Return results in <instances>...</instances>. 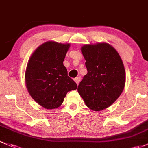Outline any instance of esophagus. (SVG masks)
<instances>
[{
	"mask_svg": "<svg viewBox=\"0 0 148 148\" xmlns=\"http://www.w3.org/2000/svg\"><path fill=\"white\" fill-rule=\"evenodd\" d=\"M80 80H81V77H75V78L74 79L75 82L76 83H77V85H78L79 82H80Z\"/></svg>",
	"mask_w": 148,
	"mask_h": 148,
	"instance_id": "esophagus-1",
	"label": "esophagus"
}]
</instances>
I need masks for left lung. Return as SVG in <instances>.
<instances>
[{
  "instance_id": "obj_1",
  "label": "left lung",
  "mask_w": 148,
  "mask_h": 148,
  "mask_svg": "<svg viewBox=\"0 0 148 148\" xmlns=\"http://www.w3.org/2000/svg\"><path fill=\"white\" fill-rule=\"evenodd\" d=\"M81 51L87 73L77 91L90 109L103 110L118 99L124 88L123 62L116 49L106 43L85 45Z\"/></svg>"
}]
</instances>
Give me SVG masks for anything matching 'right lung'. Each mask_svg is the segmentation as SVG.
Masks as SVG:
<instances>
[{
	"label": "right lung",
	"mask_w": 148,
	"mask_h": 148,
	"mask_svg": "<svg viewBox=\"0 0 148 148\" xmlns=\"http://www.w3.org/2000/svg\"><path fill=\"white\" fill-rule=\"evenodd\" d=\"M69 47V44L46 42L36 49L28 62L27 88L32 97L46 109L61 106L68 92L77 87L63 66Z\"/></svg>",
	"instance_id": "add662e5"
}]
</instances>
